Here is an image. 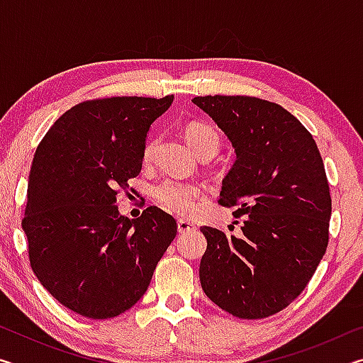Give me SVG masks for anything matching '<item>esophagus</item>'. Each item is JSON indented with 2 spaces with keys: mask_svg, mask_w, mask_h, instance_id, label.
Returning a JSON list of instances; mask_svg holds the SVG:
<instances>
[{
  "mask_svg": "<svg viewBox=\"0 0 363 363\" xmlns=\"http://www.w3.org/2000/svg\"><path fill=\"white\" fill-rule=\"evenodd\" d=\"M199 227H196L192 220H187V219H179L177 220V230L179 233H187V232H195Z\"/></svg>",
  "mask_w": 363,
  "mask_h": 363,
  "instance_id": "esophagus-1",
  "label": "esophagus"
}]
</instances>
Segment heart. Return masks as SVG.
<instances>
[{"label":"heart","instance_id":"obj_1","mask_svg":"<svg viewBox=\"0 0 363 363\" xmlns=\"http://www.w3.org/2000/svg\"><path fill=\"white\" fill-rule=\"evenodd\" d=\"M186 138L189 140V144L194 147L196 155L205 152H210L214 155L219 149V133L216 128L210 125V123L190 121L186 126ZM158 144L160 138L153 136V134L145 139L143 147L144 163H150L152 160L155 158ZM203 186L174 179V177H168V179L160 181L152 190L153 200H155L160 206H163L164 210H168L171 213L182 214V216L192 214L196 210V206H199V201L203 199Z\"/></svg>","mask_w":363,"mask_h":363}]
</instances>
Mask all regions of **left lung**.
I'll use <instances>...</instances> for the list:
<instances>
[{
    "mask_svg": "<svg viewBox=\"0 0 363 363\" xmlns=\"http://www.w3.org/2000/svg\"><path fill=\"white\" fill-rule=\"evenodd\" d=\"M192 102L235 149L219 203L238 206L240 237L203 225L200 284L238 318H264L290 306L327 251L331 196L312 134L279 104L250 96H203Z\"/></svg>",
    "mask_w": 363,
    "mask_h": 363,
    "instance_id": "1",
    "label": "left lung"
}]
</instances>
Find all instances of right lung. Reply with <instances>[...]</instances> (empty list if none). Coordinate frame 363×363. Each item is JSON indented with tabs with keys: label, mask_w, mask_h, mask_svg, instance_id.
Returning <instances> with one entry per match:
<instances>
[{
	"label": "right lung",
	"mask_w": 363,
	"mask_h": 363,
	"mask_svg": "<svg viewBox=\"0 0 363 363\" xmlns=\"http://www.w3.org/2000/svg\"><path fill=\"white\" fill-rule=\"evenodd\" d=\"M173 99L84 101L36 147L22 219L30 266L51 296L79 315L102 320L131 309L174 240L171 214L149 206L130 220L116 206L143 168L150 125Z\"/></svg>",
	"instance_id": "obj_1"
}]
</instances>
